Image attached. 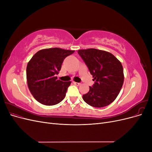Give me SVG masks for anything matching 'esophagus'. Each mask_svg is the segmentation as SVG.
I'll return each instance as SVG.
<instances>
[{
	"label": "esophagus",
	"instance_id": "34e87169",
	"mask_svg": "<svg viewBox=\"0 0 152 152\" xmlns=\"http://www.w3.org/2000/svg\"><path fill=\"white\" fill-rule=\"evenodd\" d=\"M73 84H74L75 86H77L80 85V84L79 83V82H73Z\"/></svg>",
	"mask_w": 152,
	"mask_h": 152
}]
</instances>
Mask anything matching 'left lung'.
Listing matches in <instances>:
<instances>
[{"mask_svg": "<svg viewBox=\"0 0 152 152\" xmlns=\"http://www.w3.org/2000/svg\"><path fill=\"white\" fill-rule=\"evenodd\" d=\"M78 53L95 81L88 93L82 96L84 101L96 108L109 105L117 97L124 83L121 61L110 53L96 49H80Z\"/></svg>", "mask_w": 152, "mask_h": 152, "instance_id": "left-lung-1", "label": "left lung"}]
</instances>
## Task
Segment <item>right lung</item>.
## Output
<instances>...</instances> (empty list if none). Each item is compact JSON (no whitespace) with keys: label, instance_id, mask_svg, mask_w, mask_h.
<instances>
[{"label":"right lung","instance_id":"right-lung-1","mask_svg":"<svg viewBox=\"0 0 152 152\" xmlns=\"http://www.w3.org/2000/svg\"><path fill=\"white\" fill-rule=\"evenodd\" d=\"M75 50L55 48L40 50L26 66V80L31 94L41 104L55 105L65 98L71 82L58 80L63 61Z\"/></svg>","mask_w":152,"mask_h":152}]
</instances>
